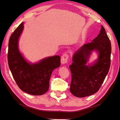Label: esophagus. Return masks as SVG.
<instances>
[{
  "label": "esophagus",
  "mask_w": 120,
  "mask_h": 120,
  "mask_svg": "<svg viewBox=\"0 0 120 120\" xmlns=\"http://www.w3.org/2000/svg\"><path fill=\"white\" fill-rule=\"evenodd\" d=\"M69 58V56L67 53H64L62 56L61 58V63L62 64H66L68 61Z\"/></svg>",
  "instance_id": "34e87169"
}]
</instances>
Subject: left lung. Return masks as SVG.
<instances>
[{"mask_svg": "<svg viewBox=\"0 0 120 120\" xmlns=\"http://www.w3.org/2000/svg\"><path fill=\"white\" fill-rule=\"evenodd\" d=\"M93 51L98 53V58L92 64H88ZM111 54L110 40L101 25L97 37L81 46L72 56V63L69 68L72 78L70 90L73 95L84 97L99 90L110 67Z\"/></svg>", "mask_w": 120, "mask_h": 120, "instance_id": "left-lung-1", "label": "left lung"}]
</instances>
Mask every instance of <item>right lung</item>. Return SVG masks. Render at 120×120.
<instances>
[{
  "label": "right lung",
  "mask_w": 120,
  "mask_h": 120,
  "mask_svg": "<svg viewBox=\"0 0 120 120\" xmlns=\"http://www.w3.org/2000/svg\"><path fill=\"white\" fill-rule=\"evenodd\" d=\"M23 29L24 23H22L10 37L8 51L9 67L22 90L33 95H43L49 88L52 71L60 66V56H49L36 63L27 61L19 48V41Z\"/></svg>",
  "instance_id": "right-lung-1"
}]
</instances>
